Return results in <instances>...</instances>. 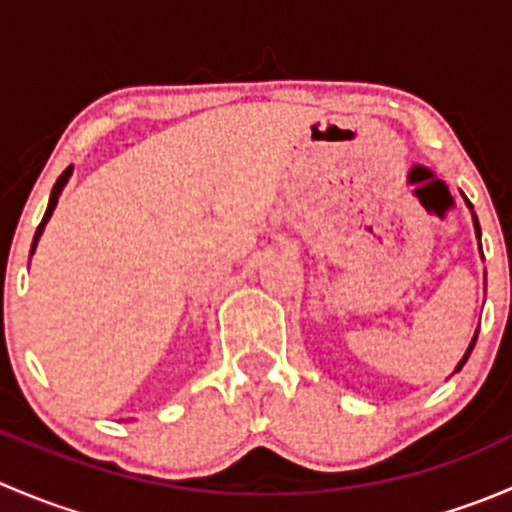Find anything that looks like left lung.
<instances>
[{
    "mask_svg": "<svg viewBox=\"0 0 512 512\" xmlns=\"http://www.w3.org/2000/svg\"><path fill=\"white\" fill-rule=\"evenodd\" d=\"M466 205L468 208H471V215H473V227H476V237H478V245H480V225H478V218H476V213H473V205L468 203L466 200ZM476 339H478V332L473 334V339H471V344H468V349H466V354H463V359L458 361V366H456V371H461L463 369V364H466L468 361V356H471V352H473V347H476ZM456 371H453V374H456Z\"/></svg>",
    "mask_w": 512,
    "mask_h": 512,
    "instance_id": "left-lung-1",
    "label": "left lung"
}]
</instances>
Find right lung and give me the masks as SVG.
Masks as SVG:
<instances>
[{"instance_id": "right-lung-1", "label": "right lung", "mask_w": 512, "mask_h": 512, "mask_svg": "<svg viewBox=\"0 0 512 512\" xmlns=\"http://www.w3.org/2000/svg\"><path fill=\"white\" fill-rule=\"evenodd\" d=\"M71 173H74V168H71V165H69V168H66L64 173L59 175V180H56V183H54V188H51V198H49V205H46V213H44V218H41L39 227H36V235H34V242H32V252H29V255H34L36 245H39V237H41V232H44L46 223H49V218H51V215H54V208H56V203H59V195H61V190H64V188H66V183H69Z\"/></svg>"}]
</instances>
